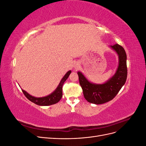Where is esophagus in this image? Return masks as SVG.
Instances as JSON below:
<instances>
[{
	"instance_id": "34e87169",
	"label": "esophagus",
	"mask_w": 146,
	"mask_h": 146,
	"mask_svg": "<svg viewBox=\"0 0 146 146\" xmlns=\"http://www.w3.org/2000/svg\"><path fill=\"white\" fill-rule=\"evenodd\" d=\"M74 67H75V68H77V64H76V65H75V66H74Z\"/></svg>"
}]
</instances>
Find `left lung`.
Instances as JSON below:
<instances>
[{
	"label": "left lung",
	"instance_id": "8db88e82",
	"mask_svg": "<svg viewBox=\"0 0 146 146\" xmlns=\"http://www.w3.org/2000/svg\"><path fill=\"white\" fill-rule=\"evenodd\" d=\"M111 47L118 54L119 63L116 74L108 82L102 85H96L88 81L80 72L77 73L84 98L90 103L98 105L111 100L126 82L127 68L125 51L118 44L111 46Z\"/></svg>",
	"mask_w": 146,
	"mask_h": 146
}]
</instances>
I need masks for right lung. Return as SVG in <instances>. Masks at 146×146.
<instances>
[{
    "label": "right lung",
    "mask_w": 146,
    "mask_h": 146,
    "mask_svg": "<svg viewBox=\"0 0 146 146\" xmlns=\"http://www.w3.org/2000/svg\"><path fill=\"white\" fill-rule=\"evenodd\" d=\"M70 73H71V71H70V70H69V71H68L67 73H66L65 76L62 78V80H61L58 87H57L56 89L54 91V92H53L51 94L48 95L46 97H44V98H35V97H33L32 96L28 94L27 92L23 90H22V91H23L25 96L29 100L32 102L33 103L36 105H41V106H47V105L55 104L56 103H58L61 99V98H62V96H63L62 90H63V83L66 80H67V78L69 76Z\"/></svg>",
    "instance_id": "add662e5"
}]
</instances>
